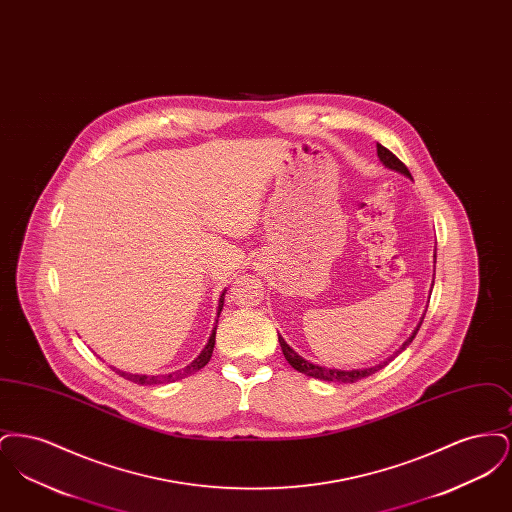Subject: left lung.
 <instances>
[{"instance_id":"1","label":"left lung","mask_w":512,"mask_h":512,"mask_svg":"<svg viewBox=\"0 0 512 512\" xmlns=\"http://www.w3.org/2000/svg\"><path fill=\"white\" fill-rule=\"evenodd\" d=\"M376 151H378L380 161H382L388 169L401 172V174H405V176H409V178H411V172H409V169L405 167V163H403V161H399V159L391 153L388 147H384L382 144H376ZM422 320H424V318H422ZM422 320H420V324H422ZM420 324L416 326L413 336L403 343V347H401L397 353H401V351H403V349H405V347L414 340V336H416V332H418ZM278 341H280V347H282V353H284L286 361H288L295 370H299V372H303V374H307V376L318 378V380H324V382H343V384L357 382V380H361V378H366V376H370V374L378 372L380 368H384V366L388 365L391 359H393V357H391L388 361H384L382 365L365 368V370H336V368H324V366L313 365V363L305 361L303 357H299V355L293 351L292 347H290L286 341L282 340V336H278ZM397 353H395V355H397Z\"/></svg>"}]
</instances>
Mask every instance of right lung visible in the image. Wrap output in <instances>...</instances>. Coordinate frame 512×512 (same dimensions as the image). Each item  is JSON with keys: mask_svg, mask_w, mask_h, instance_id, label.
I'll list each match as a JSON object with an SVG mask.
<instances>
[{"mask_svg": "<svg viewBox=\"0 0 512 512\" xmlns=\"http://www.w3.org/2000/svg\"><path fill=\"white\" fill-rule=\"evenodd\" d=\"M222 305H224V293L220 295L219 315L220 311H222ZM215 336H217V326L213 328V334H211V338H209V341H207L205 349L199 353V357L195 359L192 365L186 366L182 372H176V374H167V376L128 374V372H121V370H117V372L121 374L122 378L130 380V382H134V384H140V386H153V384H165V382H174V380H178V378H184V376H190V374H194V372L201 370L203 366L207 365V363L211 361V355H213V347H215Z\"/></svg>", "mask_w": 512, "mask_h": 512, "instance_id": "add662e5", "label": "right lung"}]
</instances>
